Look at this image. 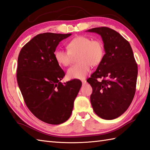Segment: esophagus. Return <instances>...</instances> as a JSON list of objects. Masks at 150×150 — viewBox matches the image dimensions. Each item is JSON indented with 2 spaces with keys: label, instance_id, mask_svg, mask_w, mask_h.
Instances as JSON below:
<instances>
[{
  "label": "esophagus",
  "instance_id": "1",
  "mask_svg": "<svg viewBox=\"0 0 150 150\" xmlns=\"http://www.w3.org/2000/svg\"><path fill=\"white\" fill-rule=\"evenodd\" d=\"M82 83V85H84L86 83V80H85V79H82V80L81 81Z\"/></svg>",
  "mask_w": 150,
  "mask_h": 150
}]
</instances>
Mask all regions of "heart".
<instances>
[{
	"label": "heart",
	"mask_w": 150,
	"mask_h": 150,
	"mask_svg": "<svg viewBox=\"0 0 150 150\" xmlns=\"http://www.w3.org/2000/svg\"><path fill=\"white\" fill-rule=\"evenodd\" d=\"M68 51L57 49L54 57L57 63L62 66H68L71 62L72 56L77 54V64L71 66L67 71L69 79H83L90 71V67L99 65L104 56V47L102 41L92 40L86 36H77L67 44Z\"/></svg>",
	"instance_id": "b5f03b06"
}]
</instances>
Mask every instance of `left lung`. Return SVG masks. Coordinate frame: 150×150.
<instances>
[{
  "label": "left lung",
  "instance_id": "left-lung-1",
  "mask_svg": "<svg viewBox=\"0 0 150 150\" xmlns=\"http://www.w3.org/2000/svg\"><path fill=\"white\" fill-rule=\"evenodd\" d=\"M86 31L100 35L105 51L103 61L87 80L93 89L91 106L102 119H115L128 110L134 97L137 64L128 41L116 31L100 27Z\"/></svg>",
  "mask_w": 150,
  "mask_h": 150
}]
</instances>
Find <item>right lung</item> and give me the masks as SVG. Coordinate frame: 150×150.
<instances>
[{"instance_id":"right-lung-1","label":"right lung","mask_w":150,"mask_h":150,"mask_svg":"<svg viewBox=\"0 0 150 150\" xmlns=\"http://www.w3.org/2000/svg\"><path fill=\"white\" fill-rule=\"evenodd\" d=\"M71 35L39 34L18 55L17 79L25 103L35 116L47 124H60L69 119L82 86L76 79L60 82L65 73L54 57L59 42Z\"/></svg>"}]
</instances>
